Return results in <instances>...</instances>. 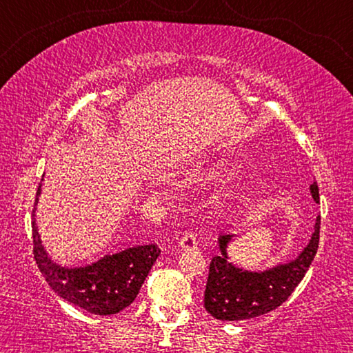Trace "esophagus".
<instances>
[{
    "label": "esophagus",
    "instance_id": "34e87169",
    "mask_svg": "<svg viewBox=\"0 0 353 353\" xmlns=\"http://www.w3.org/2000/svg\"><path fill=\"white\" fill-rule=\"evenodd\" d=\"M179 244H181V248L185 250H193L198 248V238H196L193 232H187V234L181 238Z\"/></svg>",
    "mask_w": 353,
    "mask_h": 353
}]
</instances>
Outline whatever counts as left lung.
Instances as JSON below:
<instances>
[{
	"label": "left lung",
	"mask_w": 353,
	"mask_h": 353,
	"mask_svg": "<svg viewBox=\"0 0 353 353\" xmlns=\"http://www.w3.org/2000/svg\"><path fill=\"white\" fill-rule=\"evenodd\" d=\"M312 196L319 201L318 182H313ZM321 216L316 218L314 232L308 246L294 261L272 268L265 272H249L227 261L225 248L232 235H219V255H214L208 270L204 292V307L219 321H243L266 314L291 296L305 276L319 244Z\"/></svg>",
	"instance_id": "obj_1"
}]
</instances>
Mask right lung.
<instances>
[{
  "label": "right lung",
  "instance_id": "right-lung-1",
  "mask_svg": "<svg viewBox=\"0 0 353 353\" xmlns=\"http://www.w3.org/2000/svg\"><path fill=\"white\" fill-rule=\"evenodd\" d=\"M40 187L41 183L39 185L32 208V250L35 263L48 285L57 296L76 307L87 310L88 313L109 316L129 307L139 294L154 261L157 260L160 249L155 244L129 248L123 252L105 255L90 266L73 270L56 265L41 246L35 225L34 216Z\"/></svg>",
  "mask_w": 353,
  "mask_h": 353
}]
</instances>
